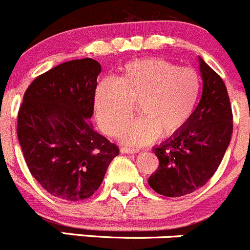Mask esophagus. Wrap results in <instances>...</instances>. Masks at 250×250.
<instances>
[{
	"mask_svg": "<svg viewBox=\"0 0 250 250\" xmlns=\"http://www.w3.org/2000/svg\"><path fill=\"white\" fill-rule=\"evenodd\" d=\"M121 153H137V149H132V148H127V147H121L120 148Z\"/></svg>",
	"mask_w": 250,
	"mask_h": 250,
	"instance_id": "1",
	"label": "esophagus"
}]
</instances>
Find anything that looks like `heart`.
<instances>
[{
  "mask_svg": "<svg viewBox=\"0 0 250 250\" xmlns=\"http://www.w3.org/2000/svg\"><path fill=\"white\" fill-rule=\"evenodd\" d=\"M201 78L192 68L178 67L163 59H139L126 63L118 80H103L94 94L102 129L116 136L139 105L142 118L124 128L121 139L141 146L182 131L195 113Z\"/></svg>",
  "mask_w": 250,
  "mask_h": 250,
  "instance_id": "1",
  "label": "heart"
}]
</instances>
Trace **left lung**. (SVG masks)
<instances>
[{
	"instance_id": "1",
	"label": "left lung",
	"mask_w": 250,
	"mask_h": 250,
	"mask_svg": "<svg viewBox=\"0 0 250 250\" xmlns=\"http://www.w3.org/2000/svg\"><path fill=\"white\" fill-rule=\"evenodd\" d=\"M203 94L189 124L152 151L159 166L148 184L168 198L204 187L215 174L229 145L233 116L222 78L199 56Z\"/></svg>"
}]
</instances>
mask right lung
I'll use <instances>...</instances> for the list:
<instances>
[{
  "instance_id": "1",
  "label": "right lung",
  "mask_w": 250,
  "mask_h": 250,
  "mask_svg": "<svg viewBox=\"0 0 250 250\" xmlns=\"http://www.w3.org/2000/svg\"><path fill=\"white\" fill-rule=\"evenodd\" d=\"M101 71L93 59L55 66L30 83L18 113L17 135L30 173L63 200L92 196L119 154L89 120Z\"/></svg>"
}]
</instances>
